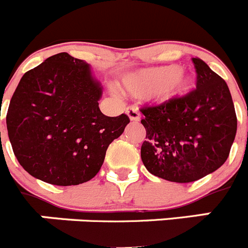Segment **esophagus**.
<instances>
[{"label":"esophagus","mask_w":248,"mask_h":248,"mask_svg":"<svg viewBox=\"0 0 248 248\" xmlns=\"http://www.w3.org/2000/svg\"><path fill=\"white\" fill-rule=\"evenodd\" d=\"M126 114H128L129 119H130L131 122H139L140 120V113L139 110H138L137 107H134V105H131V107H129V108L126 109Z\"/></svg>","instance_id":"1"}]
</instances>
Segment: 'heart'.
<instances>
[{"instance_id":"b5f03b06","label":"heart","mask_w":248,"mask_h":248,"mask_svg":"<svg viewBox=\"0 0 248 248\" xmlns=\"http://www.w3.org/2000/svg\"><path fill=\"white\" fill-rule=\"evenodd\" d=\"M123 88L134 95L156 93L163 102L181 98L190 93L195 78L181 69L180 65L144 68L123 78Z\"/></svg>"}]
</instances>
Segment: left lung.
Instances as JSON below:
<instances>
[{
	"label": "left lung",
	"mask_w": 248,
	"mask_h": 248,
	"mask_svg": "<svg viewBox=\"0 0 248 248\" xmlns=\"http://www.w3.org/2000/svg\"><path fill=\"white\" fill-rule=\"evenodd\" d=\"M192 62L198 73L195 91L141 109L143 164L150 174L172 183H192L216 171L229 157L237 130L226 82L202 59Z\"/></svg>",
	"instance_id": "1"
}]
</instances>
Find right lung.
Segmentation results:
<instances>
[{
    "instance_id": "1",
    "label": "right lung",
    "mask_w": 248,
    "mask_h": 248,
    "mask_svg": "<svg viewBox=\"0 0 248 248\" xmlns=\"http://www.w3.org/2000/svg\"><path fill=\"white\" fill-rule=\"evenodd\" d=\"M102 94L91 65L65 52L23 74L6 117L22 168L52 185H79L93 179L109 144L130 122L125 114L104 115L98 103Z\"/></svg>"
}]
</instances>
